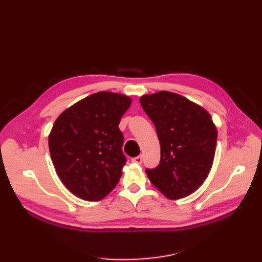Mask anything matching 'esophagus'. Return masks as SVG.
Returning <instances> with one entry per match:
<instances>
[{
	"label": "esophagus",
	"mask_w": 262,
	"mask_h": 262,
	"mask_svg": "<svg viewBox=\"0 0 262 262\" xmlns=\"http://www.w3.org/2000/svg\"><path fill=\"white\" fill-rule=\"evenodd\" d=\"M131 162L134 163V164H141L142 163V156L139 155V156H136V157H132Z\"/></svg>",
	"instance_id": "esophagus-1"
}]
</instances>
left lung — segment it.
I'll return each mask as SVG.
<instances>
[{
	"label": "left lung",
	"mask_w": 262,
	"mask_h": 262,
	"mask_svg": "<svg viewBox=\"0 0 262 262\" xmlns=\"http://www.w3.org/2000/svg\"><path fill=\"white\" fill-rule=\"evenodd\" d=\"M161 144V162L146 169L149 181L168 199L194 192L209 176L217 130L210 114L179 94L161 91L140 97Z\"/></svg>",
	"instance_id": "8db88e82"
}]
</instances>
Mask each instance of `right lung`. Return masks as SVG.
Segmentation results:
<instances>
[{"instance_id": "1", "label": "right lung", "mask_w": 262, "mask_h": 262, "mask_svg": "<svg viewBox=\"0 0 262 262\" xmlns=\"http://www.w3.org/2000/svg\"><path fill=\"white\" fill-rule=\"evenodd\" d=\"M131 102L126 95L98 92L54 121L48 138L53 166L62 184L81 199H104L120 179L126 160L118 125Z\"/></svg>"}]
</instances>
